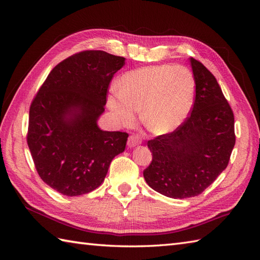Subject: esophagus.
I'll return each mask as SVG.
<instances>
[{"label":"esophagus","instance_id":"34e87169","mask_svg":"<svg viewBox=\"0 0 260 260\" xmlns=\"http://www.w3.org/2000/svg\"><path fill=\"white\" fill-rule=\"evenodd\" d=\"M141 143V140H140V138L139 137H137V136H130L129 137V139H128V146L129 147H133V146H136V145H139Z\"/></svg>","mask_w":260,"mask_h":260}]
</instances>
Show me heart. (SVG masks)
Segmentation results:
<instances>
[{
	"mask_svg": "<svg viewBox=\"0 0 260 260\" xmlns=\"http://www.w3.org/2000/svg\"><path fill=\"white\" fill-rule=\"evenodd\" d=\"M195 96V80L183 66L158 65L131 70L114 90L108 107L116 119L130 124L142 108V120L157 135L176 130L190 115Z\"/></svg>",
	"mask_w": 260,
	"mask_h": 260,
	"instance_id": "1",
	"label": "heart"
}]
</instances>
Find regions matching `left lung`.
<instances>
[{
    "label": "left lung",
    "mask_w": 260,
    "mask_h": 260,
    "mask_svg": "<svg viewBox=\"0 0 260 260\" xmlns=\"http://www.w3.org/2000/svg\"><path fill=\"white\" fill-rule=\"evenodd\" d=\"M195 99L175 131L149 140L153 158L143 171L153 190L171 199L194 198L226 168L235 144L234 115L215 76L190 58Z\"/></svg>",
    "instance_id": "obj_1"
}]
</instances>
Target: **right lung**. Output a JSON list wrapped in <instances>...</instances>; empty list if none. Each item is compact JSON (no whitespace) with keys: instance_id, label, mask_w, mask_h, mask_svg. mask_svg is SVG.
<instances>
[{"instance_id":"add662e5","label":"right lung","mask_w":260,"mask_h":260,"mask_svg":"<svg viewBox=\"0 0 260 260\" xmlns=\"http://www.w3.org/2000/svg\"><path fill=\"white\" fill-rule=\"evenodd\" d=\"M124 57L88 50L60 61L31 102L27 143L44 182L67 196L86 194L103 182L129 135L103 131L98 118Z\"/></svg>"}]
</instances>
